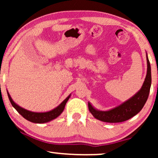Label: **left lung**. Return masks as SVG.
<instances>
[{
	"instance_id": "8db88e82",
	"label": "left lung",
	"mask_w": 158,
	"mask_h": 158,
	"mask_svg": "<svg viewBox=\"0 0 158 158\" xmlns=\"http://www.w3.org/2000/svg\"><path fill=\"white\" fill-rule=\"evenodd\" d=\"M148 71L144 82L139 91L122 104L107 111H98L88 103V109L92 115L97 119L109 123L122 122L129 119L141 111L148 100L150 94L151 82V68L147 56Z\"/></svg>"
}]
</instances>
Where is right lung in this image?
Returning a JSON list of instances; mask_svg holds the SVG:
<instances>
[{"instance_id": "right-lung-1", "label": "right lung", "mask_w": 158, "mask_h": 158, "mask_svg": "<svg viewBox=\"0 0 158 158\" xmlns=\"http://www.w3.org/2000/svg\"><path fill=\"white\" fill-rule=\"evenodd\" d=\"M8 98L11 105L15 108V109L23 116V118L26 119L29 121V122H33V123H39V124H42V123H46L48 122H50L51 120L55 119V118H57V116H59L60 114H62V112L63 111L65 106V104L67 101H68V99L70 98V95L68 97H67L66 99L62 101L60 104L58 106L57 108H55V109L52 110L48 112H43V113H37V112H32L29 111L28 110H26L23 108H21L14 103V101L12 100L11 97L8 93Z\"/></svg>"}]
</instances>
